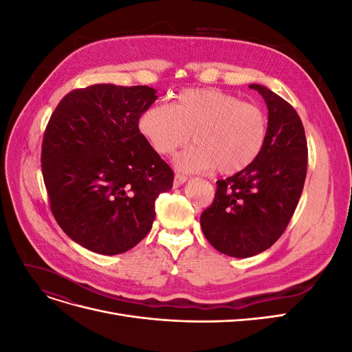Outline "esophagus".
I'll return each mask as SVG.
<instances>
[{
  "label": "esophagus",
  "mask_w": 352,
  "mask_h": 352,
  "mask_svg": "<svg viewBox=\"0 0 352 352\" xmlns=\"http://www.w3.org/2000/svg\"><path fill=\"white\" fill-rule=\"evenodd\" d=\"M186 180H188V177H186V176L176 175V176H175V180H173V186H175V188L182 186V185L186 182Z\"/></svg>",
  "instance_id": "34e87169"
}]
</instances>
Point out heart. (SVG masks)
<instances>
[{
  "label": "heart",
  "mask_w": 352,
  "mask_h": 352,
  "mask_svg": "<svg viewBox=\"0 0 352 352\" xmlns=\"http://www.w3.org/2000/svg\"><path fill=\"white\" fill-rule=\"evenodd\" d=\"M267 119L257 105L219 89H185L170 107L155 104L140 119V131L160 155H172L189 142L195 146L175 158L180 173L217 167L223 175L248 168L267 141Z\"/></svg>",
  "instance_id": "b5f03b06"
}]
</instances>
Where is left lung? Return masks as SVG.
I'll return each instance as SVG.
<instances>
[{
	"instance_id": "left-lung-1",
	"label": "left lung",
	"mask_w": 352,
	"mask_h": 352,
	"mask_svg": "<svg viewBox=\"0 0 352 352\" xmlns=\"http://www.w3.org/2000/svg\"><path fill=\"white\" fill-rule=\"evenodd\" d=\"M269 110L267 141L242 172L217 180L212 204L201 214L207 241L236 258L257 255L280 238L300 201L307 175V141L300 116L278 94L258 83Z\"/></svg>"
}]
</instances>
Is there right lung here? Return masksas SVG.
<instances>
[{
    "label": "right lung",
    "mask_w": 352,
    "mask_h": 352,
    "mask_svg": "<svg viewBox=\"0 0 352 352\" xmlns=\"http://www.w3.org/2000/svg\"><path fill=\"white\" fill-rule=\"evenodd\" d=\"M150 87L98 83L67 94L42 141V176L60 228L92 252L116 255L151 230L173 172L140 132Z\"/></svg>",
    "instance_id": "add662e5"
}]
</instances>
